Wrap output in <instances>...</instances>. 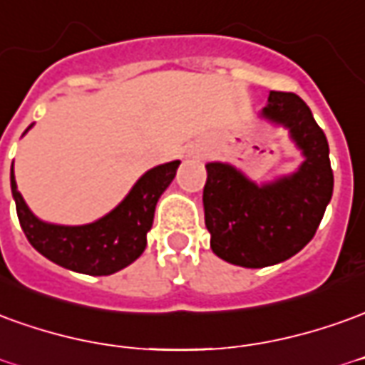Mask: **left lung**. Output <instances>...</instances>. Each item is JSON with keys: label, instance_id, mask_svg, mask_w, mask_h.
I'll return each instance as SVG.
<instances>
[{"label": "left lung", "instance_id": "obj_1", "mask_svg": "<svg viewBox=\"0 0 365 365\" xmlns=\"http://www.w3.org/2000/svg\"><path fill=\"white\" fill-rule=\"evenodd\" d=\"M262 118L289 130L304 162L294 174L257 185L237 168L207 164L205 227L219 259L262 269L297 255L314 237L332 200L334 174L322 128L294 93L271 91Z\"/></svg>", "mask_w": 365, "mask_h": 365}]
</instances>
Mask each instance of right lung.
I'll return each mask as SVG.
<instances>
[{
    "mask_svg": "<svg viewBox=\"0 0 365 365\" xmlns=\"http://www.w3.org/2000/svg\"><path fill=\"white\" fill-rule=\"evenodd\" d=\"M178 165L180 160L148 170L110 213L88 225L71 227L45 223L33 215L17 191L11 164V193L23 233L43 257L68 271L93 277L120 271L144 253L156 203L175 178Z\"/></svg>",
    "mask_w": 365,
    "mask_h": 365,
    "instance_id": "1",
    "label": "right lung"
}]
</instances>
